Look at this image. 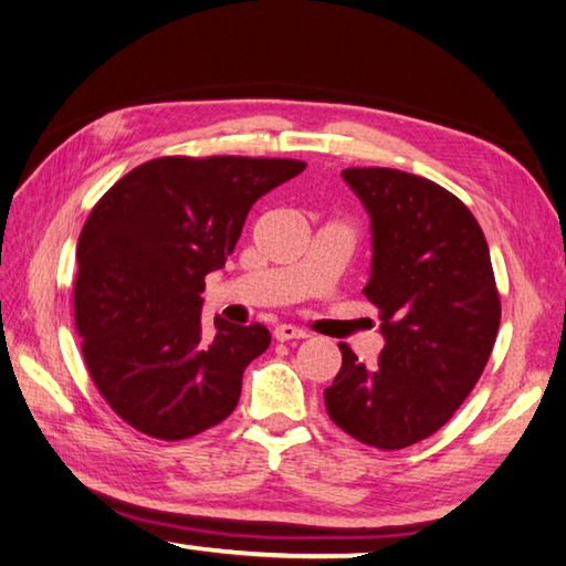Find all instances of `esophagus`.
I'll list each match as a JSON object with an SVG mask.
<instances>
[{
  "instance_id": "obj_1",
  "label": "esophagus",
  "mask_w": 566,
  "mask_h": 566,
  "mask_svg": "<svg viewBox=\"0 0 566 566\" xmlns=\"http://www.w3.org/2000/svg\"><path fill=\"white\" fill-rule=\"evenodd\" d=\"M310 334L304 332V328L294 326V324H280L274 328V338L276 342H294V338H306Z\"/></svg>"
}]
</instances>
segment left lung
I'll use <instances>...</instances> for the list:
<instances>
[{
	"label": "left lung",
	"mask_w": 566,
	"mask_h": 566,
	"mask_svg": "<svg viewBox=\"0 0 566 566\" xmlns=\"http://www.w3.org/2000/svg\"><path fill=\"white\" fill-rule=\"evenodd\" d=\"M371 214L366 300L386 346L366 368L346 344L324 390L326 413L358 443L400 450L443 428L495 346L500 292L478 220L453 192L413 172L346 168Z\"/></svg>",
	"instance_id": "left-lung-1"
}]
</instances>
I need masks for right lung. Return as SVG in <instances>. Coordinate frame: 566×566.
Segmentation results:
<instances>
[{
    "instance_id": "right-lung-1",
    "label": "right lung",
    "mask_w": 566,
    "mask_h": 566,
    "mask_svg": "<svg viewBox=\"0 0 566 566\" xmlns=\"http://www.w3.org/2000/svg\"><path fill=\"white\" fill-rule=\"evenodd\" d=\"M304 168L292 158L166 156L94 205L76 248L74 318L91 378L128 426L185 440L238 406L244 368L272 336L220 316L210 334L205 276L234 252L252 205Z\"/></svg>"
}]
</instances>
